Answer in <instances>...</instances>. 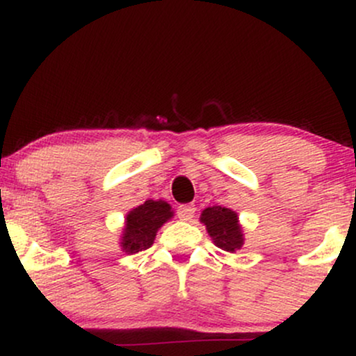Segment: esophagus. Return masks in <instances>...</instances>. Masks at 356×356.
Segmentation results:
<instances>
[{
	"mask_svg": "<svg viewBox=\"0 0 356 356\" xmlns=\"http://www.w3.org/2000/svg\"><path fill=\"white\" fill-rule=\"evenodd\" d=\"M194 214H195L194 204H182V206H179V209H177L179 219L191 220L192 218H194Z\"/></svg>",
	"mask_w": 356,
	"mask_h": 356,
	"instance_id": "obj_1",
	"label": "esophagus"
}]
</instances>
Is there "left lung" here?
Masks as SVG:
<instances>
[{
  "instance_id": "left-lung-1",
  "label": "left lung",
  "mask_w": 356,
  "mask_h": 356,
  "mask_svg": "<svg viewBox=\"0 0 356 356\" xmlns=\"http://www.w3.org/2000/svg\"><path fill=\"white\" fill-rule=\"evenodd\" d=\"M234 211L220 206L206 207L201 214V222L209 232L212 243L227 252H234L244 244L243 229Z\"/></svg>"
}]
</instances>
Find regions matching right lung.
<instances>
[{"mask_svg":"<svg viewBox=\"0 0 356 356\" xmlns=\"http://www.w3.org/2000/svg\"><path fill=\"white\" fill-rule=\"evenodd\" d=\"M170 209L172 207L165 201L150 199L130 211L125 218L124 234L120 241L122 249L129 254H134V252L144 251L152 246L159 227L164 226L174 216Z\"/></svg>","mask_w":356,"mask_h":356,"instance_id":"1","label":"right lung"}]
</instances>
